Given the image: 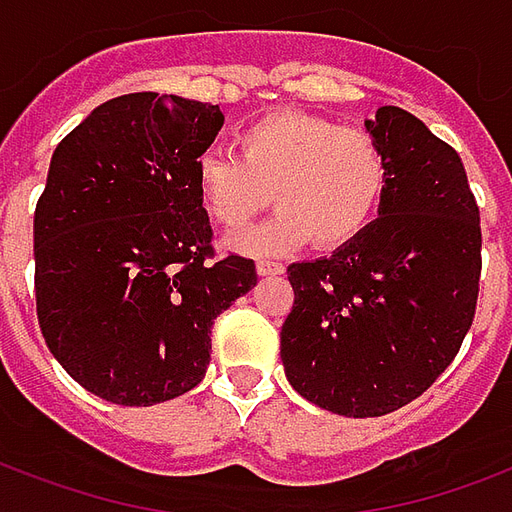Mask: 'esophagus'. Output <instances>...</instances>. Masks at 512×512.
I'll list each match as a JSON object with an SVG mask.
<instances>
[{"label": "esophagus", "mask_w": 512, "mask_h": 512, "mask_svg": "<svg viewBox=\"0 0 512 512\" xmlns=\"http://www.w3.org/2000/svg\"><path fill=\"white\" fill-rule=\"evenodd\" d=\"M285 268H282V263H271V260H260L257 263V274L260 276H276L282 274Z\"/></svg>", "instance_id": "esophagus-1"}]
</instances>
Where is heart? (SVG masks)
I'll list each match as a JSON object with an SVG mask.
<instances>
[{"label": "heart", "instance_id": "1", "mask_svg": "<svg viewBox=\"0 0 512 512\" xmlns=\"http://www.w3.org/2000/svg\"><path fill=\"white\" fill-rule=\"evenodd\" d=\"M236 154L206 151L195 162V189L208 217L238 230L271 203L263 225L233 238L238 252L285 255L309 238L336 249L372 222L388 187V157L366 127H339L304 111H276L236 135Z\"/></svg>", "mask_w": 512, "mask_h": 512}]
</instances>
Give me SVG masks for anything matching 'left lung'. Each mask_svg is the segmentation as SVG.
Segmentation results:
<instances>
[{
  "mask_svg": "<svg viewBox=\"0 0 512 512\" xmlns=\"http://www.w3.org/2000/svg\"><path fill=\"white\" fill-rule=\"evenodd\" d=\"M366 130L388 157L380 217L331 257L293 263L282 363L295 391L344 418L399 410L445 372L480 290V211L453 146L396 105Z\"/></svg>",
  "mask_w": 512,
  "mask_h": 512,
  "instance_id": "8db88e82",
  "label": "left lung"
}]
</instances>
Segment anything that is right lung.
<instances>
[{
  "instance_id": "add662e5",
  "label": "right lung",
  "mask_w": 512,
  "mask_h": 512,
  "mask_svg": "<svg viewBox=\"0 0 512 512\" xmlns=\"http://www.w3.org/2000/svg\"><path fill=\"white\" fill-rule=\"evenodd\" d=\"M219 105L135 92L56 146L34 208V298L48 350L86 391L151 407L192 391L211 325L257 285L255 260H214L195 162Z\"/></svg>"
}]
</instances>
